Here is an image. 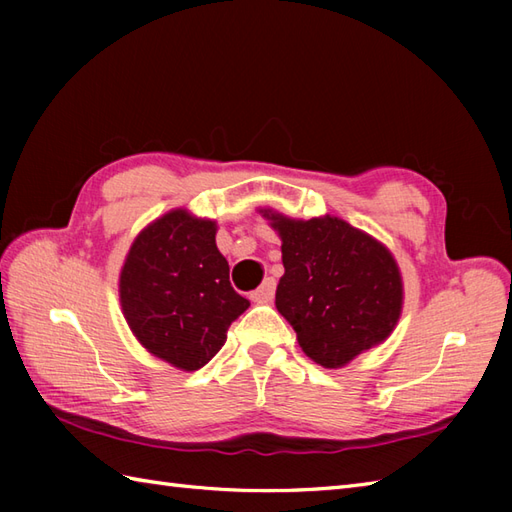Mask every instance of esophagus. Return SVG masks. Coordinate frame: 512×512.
<instances>
[{
  "label": "esophagus",
  "mask_w": 512,
  "mask_h": 512,
  "mask_svg": "<svg viewBox=\"0 0 512 512\" xmlns=\"http://www.w3.org/2000/svg\"><path fill=\"white\" fill-rule=\"evenodd\" d=\"M275 288H277V281L273 279V277H266L264 279V284L259 286L253 295H250V299L253 301H257V303H268V301H273V297H275Z\"/></svg>",
  "instance_id": "34e87169"
}]
</instances>
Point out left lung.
<instances>
[{
  "mask_svg": "<svg viewBox=\"0 0 512 512\" xmlns=\"http://www.w3.org/2000/svg\"><path fill=\"white\" fill-rule=\"evenodd\" d=\"M264 215L284 242L286 273L275 306L301 350L323 367H343L385 341L402 308V281L389 250L339 217L303 222Z\"/></svg>",
  "mask_w": 512,
  "mask_h": 512,
  "instance_id": "1",
  "label": "left lung"
}]
</instances>
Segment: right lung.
<instances>
[{"label": "right lung", "mask_w": 512, "mask_h": 512, "mask_svg": "<svg viewBox=\"0 0 512 512\" xmlns=\"http://www.w3.org/2000/svg\"><path fill=\"white\" fill-rule=\"evenodd\" d=\"M121 306L147 350L180 369H200L250 301L233 290L215 246V222L171 211L140 233L121 273Z\"/></svg>", "instance_id": "1"}]
</instances>
